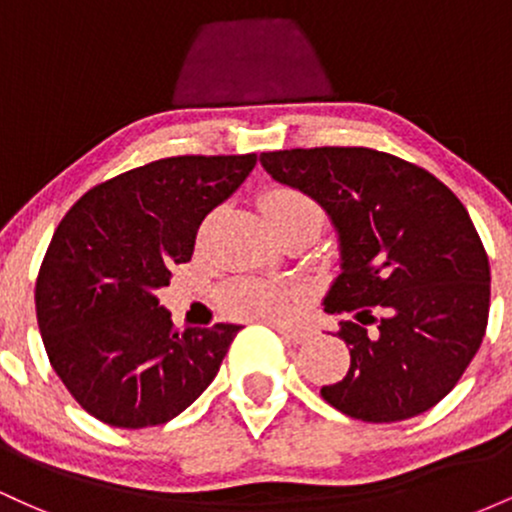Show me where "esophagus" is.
Returning <instances> with one entry per match:
<instances>
[{"mask_svg": "<svg viewBox=\"0 0 512 512\" xmlns=\"http://www.w3.org/2000/svg\"><path fill=\"white\" fill-rule=\"evenodd\" d=\"M272 327L291 344H303L310 339V332L305 330V327H286V325H272Z\"/></svg>", "mask_w": 512, "mask_h": 512, "instance_id": "esophagus-1", "label": "esophagus"}]
</instances>
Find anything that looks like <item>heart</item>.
Segmentation results:
<instances>
[{
    "label": "heart",
    "mask_w": 512,
    "mask_h": 512,
    "mask_svg": "<svg viewBox=\"0 0 512 512\" xmlns=\"http://www.w3.org/2000/svg\"><path fill=\"white\" fill-rule=\"evenodd\" d=\"M260 209L269 223L291 219V216H310L322 223V209L313 197L291 185L269 187L260 197ZM301 291L293 286L267 284L257 279H236L221 289L219 301L228 315L245 320L279 322L291 315Z\"/></svg>",
    "instance_id": "b5f03b06"
}]
</instances>
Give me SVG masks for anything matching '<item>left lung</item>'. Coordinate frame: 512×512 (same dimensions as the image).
Returning a JSON list of instances; mask_svg holds the SVG:
<instances>
[{
  "label": "left lung",
  "mask_w": 512,
  "mask_h": 512,
  "mask_svg": "<svg viewBox=\"0 0 512 512\" xmlns=\"http://www.w3.org/2000/svg\"><path fill=\"white\" fill-rule=\"evenodd\" d=\"M264 170L330 214L342 274L327 313L351 366L322 399L351 419L424 414L472 363L489 322L491 267L464 204L436 175L366 146L264 151Z\"/></svg>",
  "instance_id": "left-lung-1"
}]
</instances>
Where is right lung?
Instances as JSON below:
<instances>
[{
    "mask_svg": "<svg viewBox=\"0 0 512 512\" xmlns=\"http://www.w3.org/2000/svg\"><path fill=\"white\" fill-rule=\"evenodd\" d=\"M255 154L170 156L91 187L57 226L35 281L45 351L81 409L115 428L166 424L216 378L240 327L173 330L156 291L190 262L199 223Z\"/></svg>",
    "mask_w": 512,
    "mask_h": 512,
    "instance_id": "obj_1",
    "label": "right lung"
}]
</instances>
